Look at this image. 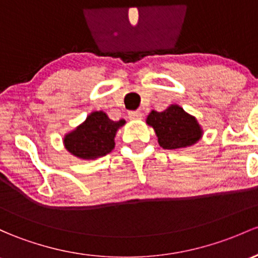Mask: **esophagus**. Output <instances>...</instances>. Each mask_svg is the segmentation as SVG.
<instances>
[{
    "label": "esophagus",
    "instance_id": "obj_1",
    "mask_svg": "<svg viewBox=\"0 0 258 258\" xmlns=\"http://www.w3.org/2000/svg\"><path fill=\"white\" fill-rule=\"evenodd\" d=\"M129 118L132 120H140L143 119V113L140 110H133V112H129Z\"/></svg>",
    "mask_w": 258,
    "mask_h": 258
}]
</instances>
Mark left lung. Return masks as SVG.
<instances>
[{
  "label": "left lung",
  "mask_w": 258,
  "mask_h": 258,
  "mask_svg": "<svg viewBox=\"0 0 258 258\" xmlns=\"http://www.w3.org/2000/svg\"><path fill=\"white\" fill-rule=\"evenodd\" d=\"M146 123L154 128L160 146L167 150L195 145L203 135L197 119L177 104H171L162 112L151 110Z\"/></svg>",
  "instance_id": "1"
}]
</instances>
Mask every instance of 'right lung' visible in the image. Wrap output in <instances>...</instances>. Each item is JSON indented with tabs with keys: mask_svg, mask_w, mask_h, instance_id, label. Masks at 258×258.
Wrapping results in <instances>:
<instances>
[{
	"mask_svg": "<svg viewBox=\"0 0 258 258\" xmlns=\"http://www.w3.org/2000/svg\"><path fill=\"white\" fill-rule=\"evenodd\" d=\"M124 124V119L112 120L103 110L92 112L84 123L63 137V145L66 150L79 159H98L114 149L117 130Z\"/></svg>",
	"mask_w": 258,
	"mask_h": 258,
	"instance_id": "1",
	"label": "right lung"
}]
</instances>
